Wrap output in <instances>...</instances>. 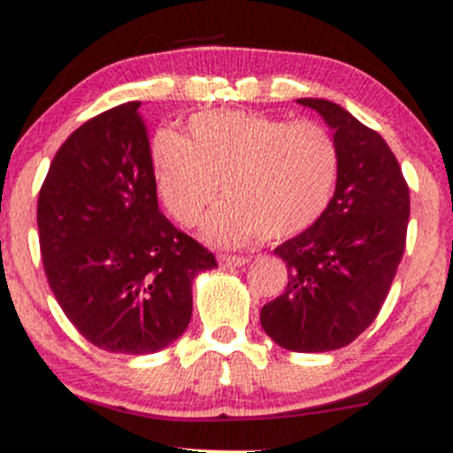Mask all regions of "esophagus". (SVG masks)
Instances as JSON below:
<instances>
[{
	"label": "esophagus",
	"mask_w": 453,
	"mask_h": 453,
	"mask_svg": "<svg viewBox=\"0 0 453 453\" xmlns=\"http://www.w3.org/2000/svg\"><path fill=\"white\" fill-rule=\"evenodd\" d=\"M217 259H219L221 267H240V265H246V263L250 261L249 257H240V255H219Z\"/></svg>",
	"instance_id": "34e87169"
}]
</instances>
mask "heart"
Listing matches in <instances>:
<instances>
[{
  "label": "heart",
  "instance_id": "1",
  "mask_svg": "<svg viewBox=\"0 0 453 453\" xmlns=\"http://www.w3.org/2000/svg\"><path fill=\"white\" fill-rule=\"evenodd\" d=\"M339 167V146L322 125L261 112L194 114L188 137L160 131L152 144L158 198L180 226H196L221 184L227 200L204 234L223 246L307 232L330 207Z\"/></svg>",
  "mask_w": 453,
  "mask_h": 453
}]
</instances>
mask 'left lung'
<instances>
[{
	"mask_svg": "<svg viewBox=\"0 0 453 453\" xmlns=\"http://www.w3.org/2000/svg\"><path fill=\"white\" fill-rule=\"evenodd\" d=\"M334 129L339 181L316 226L273 253L288 284L261 309L263 330L299 353L334 351L379 316L405 250L410 188L379 131L328 100L301 98Z\"/></svg>",
	"mask_w": 453,
	"mask_h": 453,
	"instance_id": "left-lung-1",
	"label": "left lung"
}]
</instances>
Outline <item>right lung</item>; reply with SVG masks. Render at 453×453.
<instances>
[{"label":"right lung","mask_w":453,"mask_h":453,"mask_svg":"<svg viewBox=\"0 0 453 453\" xmlns=\"http://www.w3.org/2000/svg\"><path fill=\"white\" fill-rule=\"evenodd\" d=\"M39 249L56 301L91 345L157 353L184 334L192 280L215 255L158 211L140 102L66 137L37 203Z\"/></svg>","instance_id":"1"}]
</instances>
